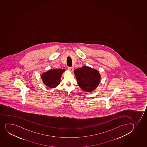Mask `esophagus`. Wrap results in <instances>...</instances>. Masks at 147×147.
<instances>
[{
	"label": "esophagus",
	"instance_id": "1",
	"mask_svg": "<svg viewBox=\"0 0 147 147\" xmlns=\"http://www.w3.org/2000/svg\"><path fill=\"white\" fill-rule=\"evenodd\" d=\"M68 69L69 70L70 72H73L74 70V68L73 67H68Z\"/></svg>",
	"mask_w": 147,
	"mask_h": 147
}]
</instances>
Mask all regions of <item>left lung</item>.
<instances>
[{
    "label": "left lung",
    "instance_id": "1",
    "mask_svg": "<svg viewBox=\"0 0 147 147\" xmlns=\"http://www.w3.org/2000/svg\"><path fill=\"white\" fill-rule=\"evenodd\" d=\"M74 73L78 84L84 91H93L100 84L101 76L96 69L84 65L82 67L76 69Z\"/></svg>",
    "mask_w": 147,
    "mask_h": 147
}]
</instances>
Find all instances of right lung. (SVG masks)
<instances>
[{
    "mask_svg": "<svg viewBox=\"0 0 147 147\" xmlns=\"http://www.w3.org/2000/svg\"><path fill=\"white\" fill-rule=\"evenodd\" d=\"M65 69H51L43 73L41 78L43 83L51 88H54L60 84L61 78Z\"/></svg>",
    "mask_w": 147,
    "mask_h": 147,
    "instance_id": "right-lung-1",
    "label": "right lung"
}]
</instances>
